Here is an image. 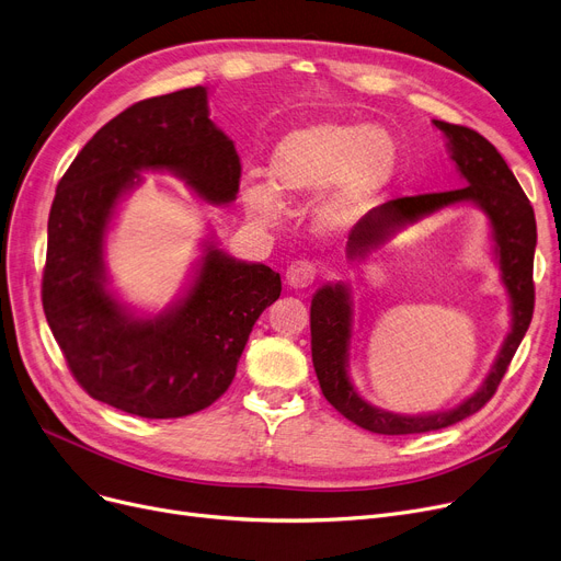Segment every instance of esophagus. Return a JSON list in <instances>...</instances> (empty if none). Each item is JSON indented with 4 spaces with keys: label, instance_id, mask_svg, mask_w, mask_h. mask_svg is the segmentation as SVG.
I'll return each mask as SVG.
<instances>
[{
    "label": "esophagus",
    "instance_id": "1",
    "mask_svg": "<svg viewBox=\"0 0 561 561\" xmlns=\"http://www.w3.org/2000/svg\"><path fill=\"white\" fill-rule=\"evenodd\" d=\"M316 279V265L307 259H298L286 267V282L294 288H307Z\"/></svg>",
    "mask_w": 561,
    "mask_h": 561
}]
</instances>
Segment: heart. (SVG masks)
Masks as SVG:
<instances>
[{
  "mask_svg": "<svg viewBox=\"0 0 561 561\" xmlns=\"http://www.w3.org/2000/svg\"><path fill=\"white\" fill-rule=\"evenodd\" d=\"M399 169L397 139L385 128L321 121L290 130L271 156V183L250 176L242 202L265 220L282 210V199L298 202L324 190L313 204L323 229H344L367 215Z\"/></svg>",
  "mask_w": 561,
  "mask_h": 561,
  "instance_id": "obj_1",
  "label": "heart"
}]
</instances>
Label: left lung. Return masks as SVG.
Listing matches in <instances>:
<instances>
[{"label": "left lung", "mask_w": 561, "mask_h": 561, "mask_svg": "<svg viewBox=\"0 0 561 561\" xmlns=\"http://www.w3.org/2000/svg\"><path fill=\"white\" fill-rule=\"evenodd\" d=\"M447 137V149L456 162L466 187L449 192H428L417 197L392 199L369 210L353 227L346 254L351 261L367 259L374 250L397 236L401 229L454 204L470 202L489 217L493 229L495 254L500 261L502 282L511 300V332L506 334L500 355L472 397L451 410L428 415H397L364 401L348 376L351 336H353V300L346 284H325L311 298V359L323 397L353 424L380 435L426 433L451 426L474 415L495 394L511 357L531 323L534 311V248H537V220L520 183L516 181L495 146L466 126L447 121H433Z\"/></svg>", "instance_id": "obj_1"}]
</instances>
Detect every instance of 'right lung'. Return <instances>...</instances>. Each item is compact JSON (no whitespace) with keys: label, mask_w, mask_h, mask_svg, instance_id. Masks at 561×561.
Returning a JSON list of instances; mask_svg holds the SVG:
<instances>
[{"label":"right lung","mask_w":561,"mask_h":561,"mask_svg":"<svg viewBox=\"0 0 561 561\" xmlns=\"http://www.w3.org/2000/svg\"><path fill=\"white\" fill-rule=\"evenodd\" d=\"M144 169L172 172L210 204L240 185L233 141L208 118V89L139 101L114 116L57 185L47 220L43 311L68 369L95 401L146 420H174L220 399L279 273L204 242L192 284L158 316H137L107 288L105 236Z\"/></svg>","instance_id":"1"}]
</instances>
